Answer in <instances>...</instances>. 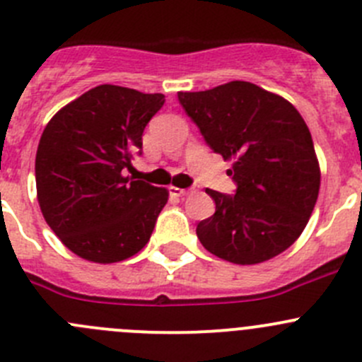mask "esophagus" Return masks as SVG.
<instances>
[{
	"label": "esophagus",
	"mask_w": 362,
	"mask_h": 362,
	"mask_svg": "<svg viewBox=\"0 0 362 362\" xmlns=\"http://www.w3.org/2000/svg\"><path fill=\"white\" fill-rule=\"evenodd\" d=\"M168 192H170V195H174V197H187V195L190 194L192 190H187V188L170 187V188H168Z\"/></svg>",
	"instance_id": "obj_1"
}]
</instances>
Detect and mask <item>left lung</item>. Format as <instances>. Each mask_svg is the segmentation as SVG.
Masks as SVG:
<instances>
[{"label":"left lung","mask_w":362,"mask_h":362,"mask_svg":"<svg viewBox=\"0 0 362 362\" xmlns=\"http://www.w3.org/2000/svg\"><path fill=\"white\" fill-rule=\"evenodd\" d=\"M206 144L233 160L235 195L206 190L215 213L197 223L206 250L236 264L272 259L308 226L320 165L308 124L291 103L249 81L177 92Z\"/></svg>","instance_id":"8db88e82"}]
</instances>
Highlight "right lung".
<instances>
[{"label":"right lung","instance_id":"1","mask_svg":"<svg viewBox=\"0 0 362 362\" xmlns=\"http://www.w3.org/2000/svg\"><path fill=\"white\" fill-rule=\"evenodd\" d=\"M163 94L99 85L47 122L35 158L37 199L47 226L76 256L117 263L153 235L165 188L124 175L142 149Z\"/></svg>","mask_w":362,"mask_h":362}]
</instances>
